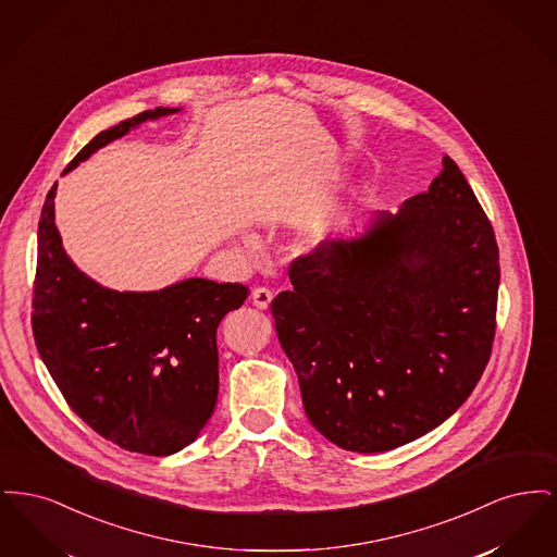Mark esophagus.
Listing matches in <instances>:
<instances>
[{
	"instance_id": "obj_1",
	"label": "esophagus",
	"mask_w": 557,
	"mask_h": 557,
	"mask_svg": "<svg viewBox=\"0 0 557 557\" xmlns=\"http://www.w3.org/2000/svg\"><path fill=\"white\" fill-rule=\"evenodd\" d=\"M250 298H252V305L257 309L265 311L267 307L271 305V300H273V292L269 290V288H255Z\"/></svg>"
}]
</instances>
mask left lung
I'll return each mask as SVG.
<instances>
[{
	"label": "left lung",
	"instance_id": "left-lung-1",
	"mask_svg": "<svg viewBox=\"0 0 557 557\" xmlns=\"http://www.w3.org/2000/svg\"><path fill=\"white\" fill-rule=\"evenodd\" d=\"M499 277L493 225L449 157L397 214L292 261L271 313L311 424L357 453L443 424L488 363Z\"/></svg>",
	"mask_w": 557,
	"mask_h": 557
}]
</instances>
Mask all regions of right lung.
I'll use <instances>...</instances> for the list:
<instances>
[{"label":"right lung","mask_w":557,"mask_h":557,"mask_svg":"<svg viewBox=\"0 0 557 557\" xmlns=\"http://www.w3.org/2000/svg\"><path fill=\"white\" fill-rule=\"evenodd\" d=\"M154 108L98 133L62 175L133 127L180 112ZM55 184L37 230L33 336L60 393L121 449L164 457L196 441L219 393L216 327L248 288L189 277L154 292L110 290L62 248Z\"/></svg>","instance_id":"right-lung-1"}]
</instances>
